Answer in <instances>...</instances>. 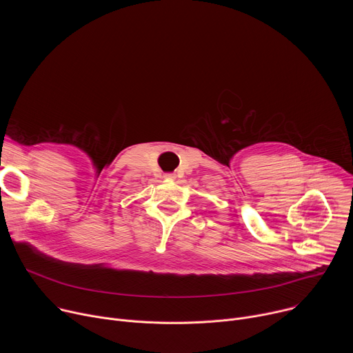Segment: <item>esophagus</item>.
<instances>
[{
  "mask_svg": "<svg viewBox=\"0 0 353 353\" xmlns=\"http://www.w3.org/2000/svg\"><path fill=\"white\" fill-rule=\"evenodd\" d=\"M163 177L168 179V180H174V179H176V174H174V173H165Z\"/></svg>",
  "mask_w": 353,
  "mask_h": 353,
  "instance_id": "obj_1",
  "label": "esophagus"
}]
</instances>
